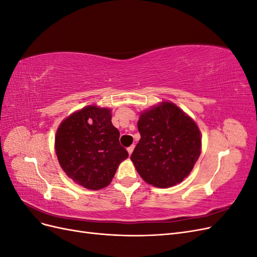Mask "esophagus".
<instances>
[{
  "instance_id": "obj_1",
  "label": "esophagus",
  "mask_w": 257,
  "mask_h": 257,
  "mask_svg": "<svg viewBox=\"0 0 257 257\" xmlns=\"http://www.w3.org/2000/svg\"><path fill=\"white\" fill-rule=\"evenodd\" d=\"M134 148H135V146H134V145H132V146H130V147L127 148V152H128V154H130V155L132 154V152L134 151Z\"/></svg>"
}]
</instances>
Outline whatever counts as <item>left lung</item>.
Returning a JSON list of instances; mask_svg holds the SVG:
<instances>
[{"label":"left lung","instance_id":"1","mask_svg":"<svg viewBox=\"0 0 257 257\" xmlns=\"http://www.w3.org/2000/svg\"><path fill=\"white\" fill-rule=\"evenodd\" d=\"M141 141L131 155L138 174L157 188H169L188 177L200 155L196 123L173 103L141 114Z\"/></svg>","mask_w":257,"mask_h":257}]
</instances>
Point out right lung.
I'll list each match as a JSON object with an SVG mask.
<instances>
[{
	"label": "right lung",
	"mask_w": 257,
	"mask_h": 257,
	"mask_svg": "<svg viewBox=\"0 0 257 257\" xmlns=\"http://www.w3.org/2000/svg\"><path fill=\"white\" fill-rule=\"evenodd\" d=\"M120 132L111 123V110L88 106L61 123L56 153L62 169L88 190L109 184L128 152L119 142Z\"/></svg>",
	"instance_id": "add662e5"
}]
</instances>
